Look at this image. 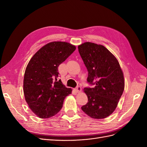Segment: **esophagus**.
I'll return each mask as SVG.
<instances>
[{"instance_id": "34e87169", "label": "esophagus", "mask_w": 147, "mask_h": 147, "mask_svg": "<svg viewBox=\"0 0 147 147\" xmlns=\"http://www.w3.org/2000/svg\"><path fill=\"white\" fill-rule=\"evenodd\" d=\"M75 90L77 92H80L81 91H82V88H81L80 86H77L75 88Z\"/></svg>"}]
</instances>
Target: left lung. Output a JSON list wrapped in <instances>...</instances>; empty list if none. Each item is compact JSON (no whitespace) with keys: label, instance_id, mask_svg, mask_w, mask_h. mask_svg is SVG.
Wrapping results in <instances>:
<instances>
[{"label":"left lung","instance_id":"8db88e82","mask_svg":"<svg viewBox=\"0 0 147 147\" xmlns=\"http://www.w3.org/2000/svg\"><path fill=\"white\" fill-rule=\"evenodd\" d=\"M87 68L88 83L93 88H84L88 102L82 109L89 117L104 119L117 107L124 90L122 70L117 59L103 45L84 42L78 47Z\"/></svg>","mask_w":147,"mask_h":147}]
</instances>
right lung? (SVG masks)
Returning a JSON list of instances; mask_svg holds the SVG:
<instances>
[{
    "label": "right lung",
    "mask_w": 147,
    "mask_h": 147,
    "mask_svg": "<svg viewBox=\"0 0 147 147\" xmlns=\"http://www.w3.org/2000/svg\"><path fill=\"white\" fill-rule=\"evenodd\" d=\"M76 49L65 42H50L35 53L26 67L24 93L29 108L39 117L49 118L62 108L64 100L72 89L59 77L58 66Z\"/></svg>",
    "instance_id": "1"
}]
</instances>
